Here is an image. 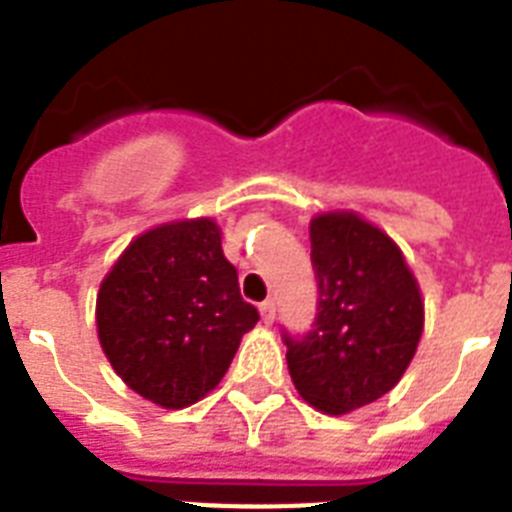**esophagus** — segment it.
Here are the masks:
<instances>
[{"label":"esophagus","instance_id":"1","mask_svg":"<svg viewBox=\"0 0 512 512\" xmlns=\"http://www.w3.org/2000/svg\"><path fill=\"white\" fill-rule=\"evenodd\" d=\"M259 312H261V320H264L267 326H272V323H275V301L272 299L261 301Z\"/></svg>","mask_w":512,"mask_h":512}]
</instances>
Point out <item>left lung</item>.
Returning <instances> with one entry per match:
<instances>
[{"label":"left lung","mask_w":512,"mask_h":512,"mask_svg":"<svg viewBox=\"0 0 512 512\" xmlns=\"http://www.w3.org/2000/svg\"><path fill=\"white\" fill-rule=\"evenodd\" d=\"M310 240L318 320L304 339L285 336V360L301 398L342 417L406 374L425 331V299L400 245L360 213H318Z\"/></svg>","instance_id":"obj_1"}]
</instances>
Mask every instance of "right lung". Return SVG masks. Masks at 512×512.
I'll use <instances>...</instances> for the list:
<instances>
[{"label":"right lung","instance_id":"obj_1","mask_svg":"<svg viewBox=\"0 0 512 512\" xmlns=\"http://www.w3.org/2000/svg\"><path fill=\"white\" fill-rule=\"evenodd\" d=\"M259 323L208 216L146 229L106 272L95 328L122 382L157 406L186 408L227 374L240 339Z\"/></svg>","mask_w":512,"mask_h":512}]
</instances>
